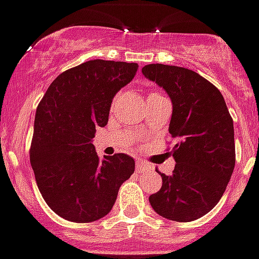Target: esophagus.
<instances>
[{
  "mask_svg": "<svg viewBox=\"0 0 259 259\" xmlns=\"http://www.w3.org/2000/svg\"><path fill=\"white\" fill-rule=\"evenodd\" d=\"M136 170L138 171H149L151 170V165L145 162V161L138 160V162H136Z\"/></svg>",
  "mask_w": 259,
  "mask_h": 259,
  "instance_id": "obj_1",
  "label": "esophagus"
}]
</instances>
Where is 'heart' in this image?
<instances>
[{
    "label": "heart",
    "mask_w": 259,
    "mask_h": 259,
    "mask_svg": "<svg viewBox=\"0 0 259 259\" xmlns=\"http://www.w3.org/2000/svg\"><path fill=\"white\" fill-rule=\"evenodd\" d=\"M154 94H157V93H151V94H149V96H154Z\"/></svg>",
    "instance_id": "heart-1"
}]
</instances>
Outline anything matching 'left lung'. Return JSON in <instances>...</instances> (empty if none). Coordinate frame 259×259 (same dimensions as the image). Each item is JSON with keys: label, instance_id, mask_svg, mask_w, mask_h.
Instances as JSON below:
<instances>
[{"label": "left lung", "instance_id": "8db88e82", "mask_svg": "<svg viewBox=\"0 0 259 259\" xmlns=\"http://www.w3.org/2000/svg\"><path fill=\"white\" fill-rule=\"evenodd\" d=\"M143 74L171 99L169 134L176 139V167L160 173L162 187L149 196L152 208L174 222H194L222 199L235 169V130L222 93L194 70L149 64Z\"/></svg>", "mask_w": 259, "mask_h": 259}]
</instances>
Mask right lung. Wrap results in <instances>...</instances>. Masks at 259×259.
<instances>
[{
    "label": "right lung",
    "instance_id": "right-lung-1",
    "mask_svg": "<svg viewBox=\"0 0 259 259\" xmlns=\"http://www.w3.org/2000/svg\"><path fill=\"white\" fill-rule=\"evenodd\" d=\"M139 65L90 60L55 78L36 108L30 161L50 208L73 223L99 220L111 211L119 187L135 171L124 153L101 160L93 145L105 127L115 94Z\"/></svg>",
    "mask_w": 259,
    "mask_h": 259
}]
</instances>
